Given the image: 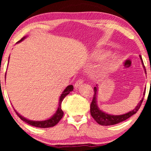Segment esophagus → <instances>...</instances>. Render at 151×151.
<instances>
[{"instance_id":"1","label":"esophagus","mask_w":151,"mask_h":151,"mask_svg":"<svg viewBox=\"0 0 151 151\" xmlns=\"http://www.w3.org/2000/svg\"><path fill=\"white\" fill-rule=\"evenodd\" d=\"M83 83V80H82V79H79V80H78L76 82V83H75V87L76 88H77V87H78V86H80L81 85V84Z\"/></svg>"}]
</instances>
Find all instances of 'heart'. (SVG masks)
<instances>
[{
    "mask_svg": "<svg viewBox=\"0 0 151 151\" xmlns=\"http://www.w3.org/2000/svg\"><path fill=\"white\" fill-rule=\"evenodd\" d=\"M93 57L95 59H96V60H99V59H100L101 58V55H100V54L99 53H98V52H95L93 54ZM110 66L111 67H114L115 66V65L114 63H111V65H110Z\"/></svg>",
    "mask_w": 151,
    "mask_h": 151,
    "instance_id": "heart-1",
    "label": "heart"
}]
</instances>
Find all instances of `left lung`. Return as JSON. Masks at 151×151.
Wrapping results in <instances>:
<instances>
[{
    "label": "left lung",
    "mask_w": 151,
    "mask_h": 151,
    "mask_svg": "<svg viewBox=\"0 0 151 151\" xmlns=\"http://www.w3.org/2000/svg\"><path fill=\"white\" fill-rule=\"evenodd\" d=\"M140 59H141L142 65L144 68V71L146 74V71L145 69V67L144 65L143 60H142V56L139 55ZM97 86L94 87V95L93 98V100L91 102V104L90 106V112L91 115L93 117L95 120H96L97 122H98L99 124L102 125V126H109V125H114L117 124L119 122H122L126 120L128 118H129L130 117H131L132 115L135 114L137 112V111L139 110V109L141 106V104L142 102H143L144 98L142 99V100L139 102V104H137V106L135 107L133 110L129 111V113H125V114L123 115H110L108 114V113H106L103 112L102 110H100L98 106V104H97V93H98V88H97ZM145 90H144V96H145Z\"/></svg>",
    "instance_id": "8db88e82"
}]
</instances>
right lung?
Listing matches in <instances>:
<instances>
[{
    "label": "right lung",
    "mask_w": 151,
    "mask_h": 151,
    "mask_svg": "<svg viewBox=\"0 0 151 151\" xmlns=\"http://www.w3.org/2000/svg\"><path fill=\"white\" fill-rule=\"evenodd\" d=\"M26 37H24L22 38L21 40L17 42V43L21 42ZM73 90V85H69L67 86V87L64 90V91L63 92V93L61 94L60 97V100H59V104H58V109L56 111V112L54 115H53L52 117H50V118L48 119H46V120L44 121H33V120H29V119L25 118V117H22V115H20L19 113H18L17 111H16L15 109V112L18 117H20V119H22V121L25 122L26 123H27L28 124H30L33 126V127H38V128H49V127H54L55 125H56L59 122L60 120L62 119V117H63L64 115V112L61 109V104H62V102L64 100V98H65L66 96H67L68 94L70 92L72 91ZM14 108V107H13Z\"/></svg>",
    "instance_id": "1"
}]
</instances>
